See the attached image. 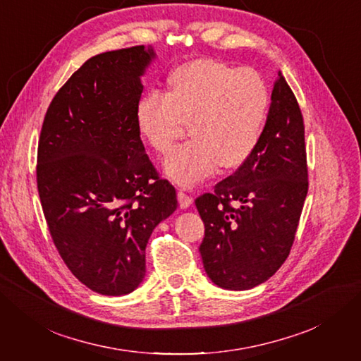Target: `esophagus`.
Listing matches in <instances>:
<instances>
[{
  "instance_id": "obj_1",
  "label": "esophagus",
  "mask_w": 361,
  "mask_h": 361,
  "mask_svg": "<svg viewBox=\"0 0 361 361\" xmlns=\"http://www.w3.org/2000/svg\"><path fill=\"white\" fill-rule=\"evenodd\" d=\"M178 200H179V206L183 207V209H185V207H188L192 203L191 195H188L187 192L182 191V190L178 191Z\"/></svg>"
}]
</instances>
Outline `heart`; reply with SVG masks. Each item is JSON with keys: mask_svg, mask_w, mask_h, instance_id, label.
Returning <instances> with one entry per match:
<instances>
[{"mask_svg": "<svg viewBox=\"0 0 361 361\" xmlns=\"http://www.w3.org/2000/svg\"><path fill=\"white\" fill-rule=\"evenodd\" d=\"M269 89L253 69L212 59H194L174 68L166 90L146 93L135 106L140 138L167 154L188 123L191 140L166 161L167 176L191 187L221 169H236L251 157L264 134Z\"/></svg>", "mask_w": 361, "mask_h": 361, "instance_id": "b5f03b06", "label": "heart"}]
</instances>
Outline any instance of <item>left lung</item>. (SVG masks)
<instances>
[{
	"mask_svg": "<svg viewBox=\"0 0 361 361\" xmlns=\"http://www.w3.org/2000/svg\"><path fill=\"white\" fill-rule=\"evenodd\" d=\"M307 190L302 114L279 72L256 150L195 199L207 277L223 289L245 290L274 276L289 256Z\"/></svg>",
	"mask_w": 361,
	"mask_h": 361,
	"instance_id": "left-lung-1",
	"label": "left lung"
}]
</instances>
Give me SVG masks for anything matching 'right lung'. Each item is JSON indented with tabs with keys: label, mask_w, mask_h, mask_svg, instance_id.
Returning a JSON list of instances; mask_svg holds the SVG:
<instances>
[{
	"label": "right lung",
	"mask_w": 361,
	"mask_h": 361,
	"mask_svg": "<svg viewBox=\"0 0 361 361\" xmlns=\"http://www.w3.org/2000/svg\"><path fill=\"white\" fill-rule=\"evenodd\" d=\"M150 47L87 60L54 96L37 149V190L49 233L72 274L118 297L146 274L154 228L178 207L135 126Z\"/></svg>",
	"instance_id": "right-lung-1"
}]
</instances>
